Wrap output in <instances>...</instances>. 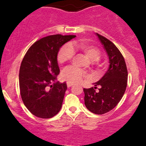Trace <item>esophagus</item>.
Listing matches in <instances>:
<instances>
[{
  "mask_svg": "<svg viewBox=\"0 0 146 146\" xmlns=\"http://www.w3.org/2000/svg\"><path fill=\"white\" fill-rule=\"evenodd\" d=\"M66 84H67V87L68 88H70V87L73 85V83H71V82H66Z\"/></svg>",
  "mask_w": 146,
  "mask_h": 146,
  "instance_id": "34e87169",
  "label": "esophagus"
}]
</instances>
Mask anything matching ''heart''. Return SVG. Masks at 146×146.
Returning <instances> with one entry per match:
<instances>
[{"mask_svg": "<svg viewBox=\"0 0 146 146\" xmlns=\"http://www.w3.org/2000/svg\"><path fill=\"white\" fill-rule=\"evenodd\" d=\"M75 50H80L85 53L91 61L98 67L100 66L98 60L101 57V51L98 47L85 42L78 44H66L61 47L57 54V61L63 64L70 61L75 55ZM63 80L72 83H78L84 78H88V74L82 69L74 66L66 67L61 73Z\"/></svg>", "mask_w": 146, "mask_h": 146, "instance_id": "b5f03b06", "label": "heart"}]
</instances>
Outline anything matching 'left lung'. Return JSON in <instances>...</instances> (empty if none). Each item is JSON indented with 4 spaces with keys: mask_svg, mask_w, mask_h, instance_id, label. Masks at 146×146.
Instances as JSON below:
<instances>
[{
    "mask_svg": "<svg viewBox=\"0 0 146 146\" xmlns=\"http://www.w3.org/2000/svg\"><path fill=\"white\" fill-rule=\"evenodd\" d=\"M107 51L110 67L95 87L84 88L87 109L96 114H103L114 109L121 100L127 86L128 70L124 58L113 42L97 34Z\"/></svg>",
    "mask_w": 146,
    "mask_h": 146,
    "instance_id": "1",
    "label": "left lung"
}]
</instances>
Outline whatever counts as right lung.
I'll return each instance as SVG.
<instances>
[{"mask_svg": "<svg viewBox=\"0 0 146 146\" xmlns=\"http://www.w3.org/2000/svg\"><path fill=\"white\" fill-rule=\"evenodd\" d=\"M76 35H54L35 42L26 52L20 68L19 84L23 103L36 117L48 119L62 106L66 82H54L59 74L57 54L59 48Z\"/></svg>", "mask_w": 146, "mask_h": 146, "instance_id": "add662e5", "label": "right lung"}]
</instances>
